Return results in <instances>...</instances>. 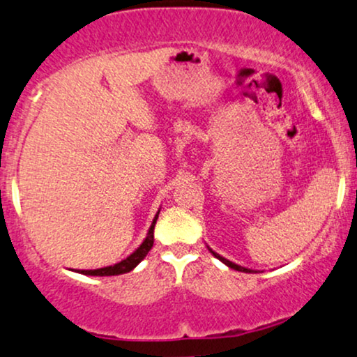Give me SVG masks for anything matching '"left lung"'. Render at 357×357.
<instances>
[{"instance_id": "obj_1", "label": "left lung", "mask_w": 357, "mask_h": 357, "mask_svg": "<svg viewBox=\"0 0 357 357\" xmlns=\"http://www.w3.org/2000/svg\"><path fill=\"white\" fill-rule=\"evenodd\" d=\"M208 250H211L213 257H217V259H219L220 262H224L225 266L230 267V269H234V271H238V272H247V274H249V272H254L252 269H247V267H242V266H238V264H234V262L227 261V259H225V257H222V255H219V254H217V252H213V250L211 249V247H208Z\"/></svg>"}]
</instances>
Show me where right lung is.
Wrapping results in <instances>:
<instances>
[{"instance_id":"add662e5","label":"right lung","mask_w":357,"mask_h":357,"mask_svg":"<svg viewBox=\"0 0 357 357\" xmlns=\"http://www.w3.org/2000/svg\"><path fill=\"white\" fill-rule=\"evenodd\" d=\"M158 213H160V211H158L157 215L153 217V222H152V225H150L149 234H146L145 241L142 242L140 247H137V249L133 250V252L130 254L127 259H123V261L113 264V266L102 267V269H88V271H83V269L79 271V269H77L75 272H78V274H83V275H100V278H103V275H120V274H127V272L135 269L138 264L144 261L145 255L149 254V250L153 247V229H155V224H157Z\"/></svg>"}]
</instances>
